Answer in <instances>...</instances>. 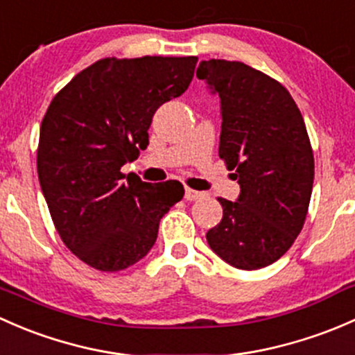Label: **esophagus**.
<instances>
[{
    "label": "esophagus",
    "mask_w": 355,
    "mask_h": 355,
    "mask_svg": "<svg viewBox=\"0 0 355 355\" xmlns=\"http://www.w3.org/2000/svg\"><path fill=\"white\" fill-rule=\"evenodd\" d=\"M184 198L188 200V202H196V200L205 198V193L203 191H196V189H193V188H186Z\"/></svg>",
    "instance_id": "34e87169"
}]
</instances>
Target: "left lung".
Masks as SVG:
<instances>
[{"label":"left lung","instance_id":"1","mask_svg":"<svg viewBox=\"0 0 355 355\" xmlns=\"http://www.w3.org/2000/svg\"><path fill=\"white\" fill-rule=\"evenodd\" d=\"M196 76L220 97L218 155L241 186L237 202L217 198L224 217L207 241L236 268H263L287 253L308 215L314 157L304 119L282 83L239 61H202Z\"/></svg>","mask_w":355,"mask_h":355}]
</instances>
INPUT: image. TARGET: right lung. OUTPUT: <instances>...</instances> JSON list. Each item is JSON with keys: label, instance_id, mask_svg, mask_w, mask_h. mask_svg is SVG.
<instances>
[{"label": "right lung", "instance_id": "1", "mask_svg": "<svg viewBox=\"0 0 355 355\" xmlns=\"http://www.w3.org/2000/svg\"><path fill=\"white\" fill-rule=\"evenodd\" d=\"M196 63V56L104 58L51 101L39 135V182L60 237L92 268L119 272L140 261L162 215L184 196L173 179L123 181L121 167L147 148L153 114L188 89Z\"/></svg>", "mask_w": 355, "mask_h": 355}]
</instances>
